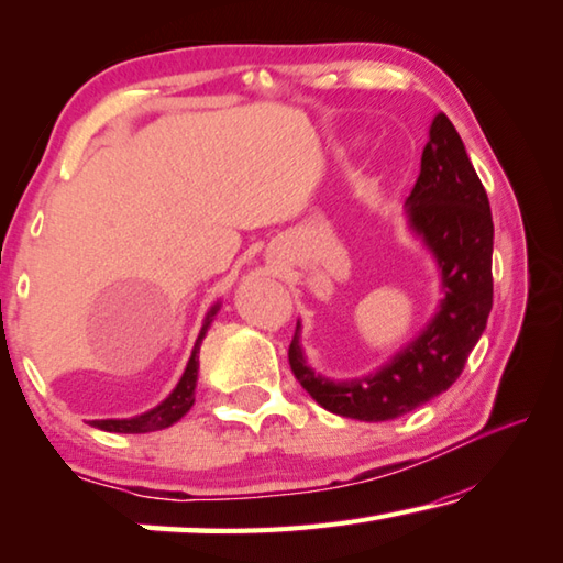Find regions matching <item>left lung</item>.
I'll list each match as a JSON object with an SVG mask.
<instances>
[{
	"label": "left lung",
	"instance_id": "obj_1",
	"mask_svg": "<svg viewBox=\"0 0 563 563\" xmlns=\"http://www.w3.org/2000/svg\"><path fill=\"white\" fill-rule=\"evenodd\" d=\"M406 205L410 228L439 261L445 292L423 333L380 371L351 380L316 376L306 365L298 330L288 347L292 376L316 404L355 421H390L449 390L494 306V220L488 198L456 128L443 112L431 122L421 173Z\"/></svg>",
	"mask_w": 563,
	"mask_h": 563
}]
</instances>
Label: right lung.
Returning <instances> with one entry per match:
<instances>
[{"label": "right lung", "instance_id": "obj_1", "mask_svg": "<svg viewBox=\"0 0 563 563\" xmlns=\"http://www.w3.org/2000/svg\"><path fill=\"white\" fill-rule=\"evenodd\" d=\"M218 308L220 306L212 308L208 318H205L202 330H200L198 341H195L192 355H190V361H187V368L183 373V378L175 386L173 394H169L163 400V404L155 406L153 410H147V413L135 416V418H122V421H120V418H107V421H92V426L102 428V431H110V433H150V431H163V428L180 421V418L195 404V386H198V368H200V361H198L200 343H202L205 333H208V328L212 323V316L218 313Z\"/></svg>", "mask_w": 563, "mask_h": 563}]
</instances>
